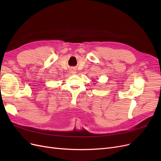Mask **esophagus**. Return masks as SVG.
Listing matches in <instances>:
<instances>
[{"mask_svg": "<svg viewBox=\"0 0 161 161\" xmlns=\"http://www.w3.org/2000/svg\"><path fill=\"white\" fill-rule=\"evenodd\" d=\"M70 72L71 73V74H75V73H76V70L75 69H71L70 70Z\"/></svg>", "mask_w": 161, "mask_h": 161, "instance_id": "esophagus-1", "label": "esophagus"}]
</instances>
